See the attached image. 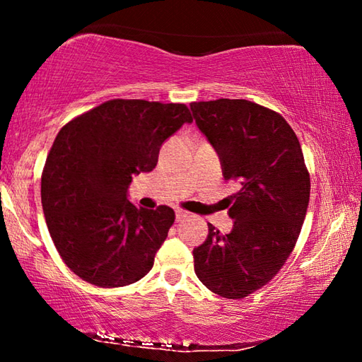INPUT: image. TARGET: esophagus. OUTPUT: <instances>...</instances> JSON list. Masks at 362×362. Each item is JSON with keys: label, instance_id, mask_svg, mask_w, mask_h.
I'll return each instance as SVG.
<instances>
[{"label": "esophagus", "instance_id": "obj_1", "mask_svg": "<svg viewBox=\"0 0 362 362\" xmlns=\"http://www.w3.org/2000/svg\"><path fill=\"white\" fill-rule=\"evenodd\" d=\"M188 217H189V212L182 211V209H177L175 211V220H177V222H182V220H185Z\"/></svg>", "mask_w": 362, "mask_h": 362}]
</instances>
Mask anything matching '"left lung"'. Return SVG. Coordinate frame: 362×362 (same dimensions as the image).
<instances>
[{"label":"left lung","instance_id":"8db88e82","mask_svg":"<svg viewBox=\"0 0 362 362\" xmlns=\"http://www.w3.org/2000/svg\"><path fill=\"white\" fill-rule=\"evenodd\" d=\"M193 118L217 151L225 180L238 193L226 199L233 230L209 235L193 249L194 273L225 298L260 289L289 259L310 201L302 146L279 113L244 99L189 103Z\"/></svg>","mask_w":362,"mask_h":362}]
</instances>
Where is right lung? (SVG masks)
I'll return each mask as SVG.
<instances>
[{"label":"right lung","instance_id":"1","mask_svg":"<svg viewBox=\"0 0 362 362\" xmlns=\"http://www.w3.org/2000/svg\"><path fill=\"white\" fill-rule=\"evenodd\" d=\"M193 116L183 103L115 99L59 131L41 177L49 235L73 273L99 287L142 279L175 214L127 199L132 177L150 173L164 140Z\"/></svg>","mask_w":362,"mask_h":362}]
</instances>
